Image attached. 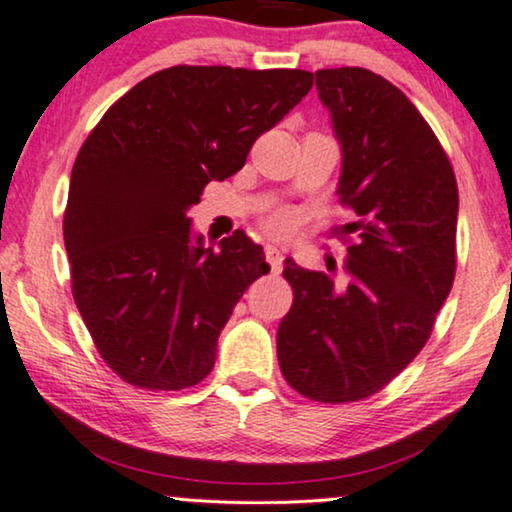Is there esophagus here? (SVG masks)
<instances>
[{
    "mask_svg": "<svg viewBox=\"0 0 512 512\" xmlns=\"http://www.w3.org/2000/svg\"><path fill=\"white\" fill-rule=\"evenodd\" d=\"M264 255H267V262H269L271 271L278 274V271L283 269V252L278 250L276 245H267V248H264Z\"/></svg>",
    "mask_w": 512,
    "mask_h": 512,
    "instance_id": "obj_1",
    "label": "esophagus"
}]
</instances>
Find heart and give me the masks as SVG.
Here are the masks:
<instances>
[{
  "label": "heart",
  "instance_id": "obj_1",
  "mask_svg": "<svg viewBox=\"0 0 512 512\" xmlns=\"http://www.w3.org/2000/svg\"><path fill=\"white\" fill-rule=\"evenodd\" d=\"M288 226H290V217L283 215V212H281V215H276V217L269 219V229L276 231V234H281V231H286Z\"/></svg>",
  "mask_w": 512,
  "mask_h": 512
}]
</instances>
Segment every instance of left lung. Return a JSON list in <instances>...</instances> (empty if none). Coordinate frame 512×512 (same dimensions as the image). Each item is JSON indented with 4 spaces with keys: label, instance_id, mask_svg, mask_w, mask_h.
Returning a JSON list of instances; mask_svg holds the SVG:
<instances>
[{
    "label": "left lung",
    "instance_id": "obj_1",
    "mask_svg": "<svg viewBox=\"0 0 512 512\" xmlns=\"http://www.w3.org/2000/svg\"><path fill=\"white\" fill-rule=\"evenodd\" d=\"M340 141V203L354 234L340 278L286 260L293 307L276 333L283 378L304 397H371L428 342L454 286L458 186L418 108L366 68L316 70ZM333 271V269H331Z\"/></svg>",
    "mask_w": 512,
    "mask_h": 512
}]
</instances>
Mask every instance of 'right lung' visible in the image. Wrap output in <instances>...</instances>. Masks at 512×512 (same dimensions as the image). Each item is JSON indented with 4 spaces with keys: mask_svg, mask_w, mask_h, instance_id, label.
Instances as JSON below:
<instances>
[{
    "mask_svg": "<svg viewBox=\"0 0 512 512\" xmlns=\"http://www.w3.org/2000/svg\"><path fill=\"white\" fill-rule=\"evenodd\" d=\"M312 84L307 70L174 66L129 89L82 144L63 215L73 297L125 383L170 392L212 371L219 333L269 264L241 229L205 248L186 212Z\"/></svg>",
    "mask_w": 512,
    "mask_h": 512,
    "instance_id": "right-lung-1",
    "label": "right lung"
}]
</instances>
